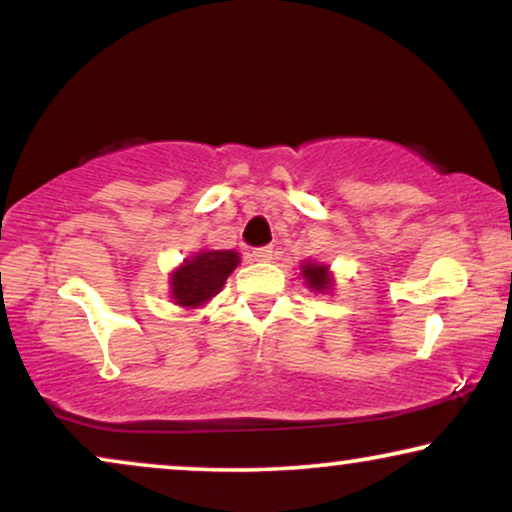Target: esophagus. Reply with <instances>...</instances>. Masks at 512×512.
<instances>
[{
  "instance_id": "34e87169",
  "label": "esophagus",
  "mask_w": 512,
  "mask_h": 512,
  "mask_svg": "<svg viewBox=\"0 0 512 512\" xmlns=\"http://www.w3.org/2000/svg\"><path fill=\"white\" fill-rule=\"evenodd\" d=\"M251 256H254V261H272L275 251H272V247H258L251 251Z\"/></svg>"
}]
</instances>
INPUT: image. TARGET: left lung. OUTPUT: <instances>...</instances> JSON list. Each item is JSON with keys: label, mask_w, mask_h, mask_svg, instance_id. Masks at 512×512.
Masks as SVG:
<instances>
[{"label": "left lung", "mask_w": 512, "mask_h": 512, "mask_svg": "<svg viewBox=\"0 0 512 512\" xmlns=\"http://www.w3.org/2000/svg\"><path fill=\"white\" fill-rule=\"evenodd\" d=\"M300 272H303L305 277V284L310 286L312 291H328L333 286V277L328 275V268L321 263H312V261H305L300 265Z\"/></svg>", "instance_id": "1"}]
</instances>
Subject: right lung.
<instances>
[{"label":"right lung","instance_id":"add662e5","mask_svg":"<svg viewBox=\"0 0 512 512\" xmlns=\"http://www.w3.org/2000/svg\"><path fill=\"white\" fill-rule=\"evenodd\" d=\"M240 263V254L228 249H202L186 258L184 265L170 275L174 303L181 307H200L223 289L230 272Z\"/></svg>","mask_w":512,"mask_h":512}]
</instances>
